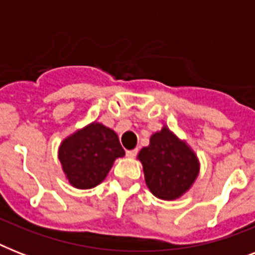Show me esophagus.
Here are the masks:
<instances>
[{"instance_id":"esophagus-1","label":"esophagus","mask_w":255,"mask_h":255,"mask_svg":"<svg viewBox=\"0 0 255 255\" xmlns=\"http://www.w3.org/2000/svg\"><path fill=\"white\" fill-rule=\"evenodd\" d=\"M137 148H135V149H131V151H127V156L129 157V159H133L136 155H137Z\"/></svg>"}]
</instances>
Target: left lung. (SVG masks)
I'll return each instance as SVG.
<instances>
[{
    "instance_id": "1",
    "label": "left lung",
    "mask_w": 255,
    "mask_h": 255,
    "mask_svg": "<svg viewBox=\"0 0 255 255\" xmlns=\"http://www.w3.org/2000/svg\"><path fill=\"white\" fill-rule=\"evenodd\" d=\"M137 159L143 164L148 189L167 201L186 193L200 173L197 155L167 126L151 136L149 145L141 148Z\"/></svg>"
}]
</instances>
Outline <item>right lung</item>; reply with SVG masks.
<instances>
[{"mask_svg":"<svg viewBox=\"0 0 255 255\" xmlns=\"http://www.w3.org/2000/svg\"><path fill=\"white\" fill-rule=\"evenodd\" d=\"M124 155L116 132L98 122L67 136L58 149L63 173L77 189L99 185L107 177L114 161Z\"/></svg>","mask_w":255,"mask_h":255,"instance_id":"obj_1","label":"right lung"}]
</instances>
